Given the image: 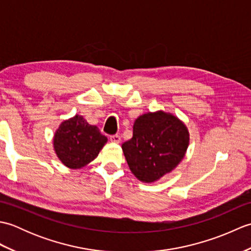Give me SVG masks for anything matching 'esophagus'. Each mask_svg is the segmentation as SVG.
I'll list each match as a JSON object with an SVG mask.
<instances>
[{"label": "esophagus", "mask_w": 251, "mask_h": 251, "mask_svg": "<svg viewBox=\"0 0 251 251\" xmlns=\"http://www.w3.org/2000/svg\"><path fill=\"white\" fill-rule=\"evenodd\" d=\"M110 140L112 142L120 143L121 142V136L120 135H112V136H110Z\"/></svg>", "instance_id": "obj_1"}]
</instances>
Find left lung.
Instances as JSON below:
<instances>
[{"label": "left lung", "mask_w": 251, "mask_h": 251, "mask_svg": "<svg viewBox=\"0 0 251 251\" xmlns=\"http://www.w3.org/2000/svg\"><path fill=\"white\" fill-rule=\"evenodd\" d=\"M189 130L182 121L164 111L137 117L132 138L122 145L130 172L142 182L152 183L182 161L189 147Z\"/></svg>", "instance_id": "1"}]
</instances>
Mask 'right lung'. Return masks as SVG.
Segmentation results:
<instances>
[{
	"instance_id": "add662e5",
	"label": "right lung",
	"mask_w": 251,
	"mask_h": 251,
	"mask_svg": "<svg viewBox=\"0 0 251 251\" xmlns=\"http://www.w3.org/2000/svg\"><path fill=\"white\" fill-rule=\"evenodd\" d=\"M108 138L97 126L89 125L82 115L63 121L54 135V150L70 169L85 167L98 156Z\"/></svg>"
}]
</instances>
